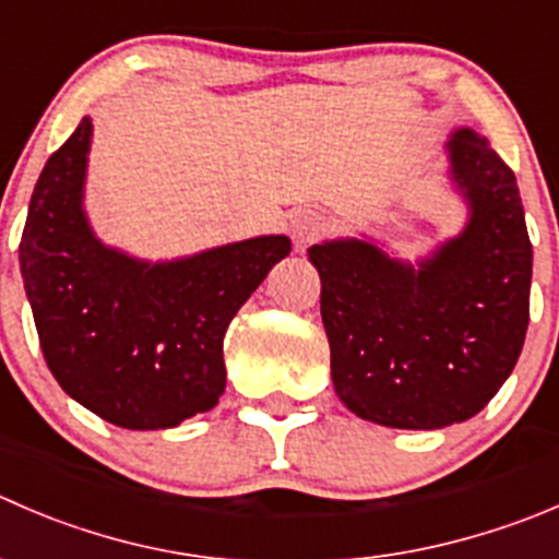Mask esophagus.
Masks as SVG:
<instances>
[{"mask_svg":"<svg viewBox=\"0 0 559 559\" xmlns=\"http://www.w3.org/2000/svg\"><path fill=\"white\" fill-rule=\"evenodd\" d=\"M289 229L297 246H306V242L317 240V237H322L328 231V218L322 213H317V210H297L289 221Z\"/></svg>","mask_w":559,"mask_h":559,"instance_id":"obj_1","label":"esophagus"}]
</instances>
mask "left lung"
<instances>
[{"instance_id":"left-lung-1","label":"left lung","mask_w":559,"mask_h":559,"mask_svg":"<svg viewBox=\"0 0 559 559\" xmlns=\"http://www.w3.org/2000/svg\"><path fill=\"white\" fill-rule=\"evenodd\" d=\"M448 153L469 224L420 267L362 240L308 248L335 393L390 429H445L478 415L527 335L533 242L516 177L473 130H456Z\"/></svg>"}]
</instances>
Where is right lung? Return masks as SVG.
<instances>
[{
  "label": "right lung",
  "instance_id": "right-lung-1",
  "mask_svg": "<svg viewBox=\"0 0 559 559\" xmlns=\"http://www.w3.org/2000/svg\"><path fill=\"white\" fill-rule=\"evenodd\" d=\"M90 135L84 117L43 166L21 235L37 338L81 406L122 429H171L218 404L226 328L292 242L253 237L166 264L106 248L81 210Z\"/></svg>",
  "mask_w": 559,
  "mask_h": 559
}]
</instances>
